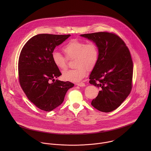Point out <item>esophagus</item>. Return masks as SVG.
Returning <instances> with one entry per match:
<instances>
[{
  "label": "esophagus",
  "mask_w": 151,
  "mask_h": 151,
  "mask_svg": "<svg viewBox=\"0 0 151 151\" xmlns=\"http://www.w3.org/2000/svg\"><path fill=\"white\" fill-rule=\"evenodd\" d=\"M76 85L79 86V87H85V84L83 82H80V83H76Z\"/></svg>",
  "instance_id": "34e87169"
}]
</instances>
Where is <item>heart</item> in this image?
<instances>
[{
	"instance_id": "obj_1",
	"label": "heart",
	"mask_w": 151,
	"mask_h": 151,
	"mask_svg": "<svg viewBox=\"0 0 151 151\" xmlns=\"http://www.w3.org/2000/svg\"><path fill=\"white\" fill-rule=\"evenodd\" d=\"M62 50L69 58H75L74 69L63 73V78L67 81L78 82L87 75L89 70H92L98 61L99 50L93 42L86 44L84 41L72 39L63 46ZM52 59L55 66L61 70L67 69V58L57 51L52 53Z\"/></svg>"
}]
</instances>
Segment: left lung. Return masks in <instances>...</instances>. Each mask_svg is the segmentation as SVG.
Listing matches in <instances>:
<instances>
[{"label":"left lung","mask_w":151,"mask_h":151,"mask_svg":"<svg viewBox=\"0 0 151 151\" xmlns=\"http://www.w3.org/2000/svg\"><path fill=\"white\" fill-rule=\"evenodd\" d=\"M92 40L99 50V58L90 75V83L101 89L91 105L110 112L121 104L132 87L133 64L128 48L117 35L97 32L80 35Z\"/></svg>","instance_id":"obj_1"}]
</instances>
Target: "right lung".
<instances>
[{"label":"right lung","mask_w":151,"mask_h":151,"mask_svg":"<svg viewBox=\"0 0 151 151\" xmlns=\"http://www.w3.org/2000/svg\"><path fill=\"white\" fill-rule=\"evenodd\" d=\"M70 35L39 34L30 38L21 51L18 61L19 81L29 100L39 109L50 112L64 101L74 84L56 79L61 75L52 59L57 46ZM52 80L53 83H50Z\"/></svg>","instance_id":"1"}]
</instances>
